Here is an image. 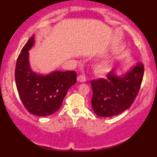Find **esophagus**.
<instances>
[{
    "label": "esophagus",
    "instance_id": "esophagus-1",
    "mask_svg": "<svg viewBox=\"0 0 157 157\" xmlns=\"http://www.w3.org/2000/svg\"><path fill=\"white\" fill-rule=\"evenodd\" d=\"M77 80L80 82H85L86 81V77L84 75H80V76L77 77Z\"/></svg>",
    "mask_w": 157,
    "mask_h": 157
}]
</instances>
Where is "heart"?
Here are the masks:
<instances>
[{
	"label": "heart",
	"instance_id": "1",
	"mask_svg": "<svg viewBox=\"0 0 157 157\" xmlns=\"http://www.w3.org/2000/svg\"><path fill=\"white\" fill-rule=\"evenodd\" d=\"M108 69L107 63H99L94 66V71L98 75L104 74Z\"/></svg>",
	"mask_w": 157,
	"mask_h": 157
}]
</instances>
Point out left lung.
Masks as SVG:
<instances>
[{"label": "left lung", "instance_id": "left-lung-1", "mask_svg": "<svg viewBox=\"0 0 157 157\" xmlns=\"http://www.w3.org/2000/svg\"><path fill=\"white\" fill-rule=\"evenodd\" d=\"M144 75L142 62L118 75L110 71L105 79L92 80L91 106L97 116L109 117L128 109L139 92Z\"/></svg>", "mask_w": 157, "mask_h": 157}]
</instances>
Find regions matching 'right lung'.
Here are the masks:
<instances>
[{"mask_svg": "<svg viewBox=\"0 0 157 157\" xmlns=\"http://www.w3.org/2000/svg\"><path fill=\"white\" fill-rule=\"evenodd\" d=\"M35 44V36H32L17 57L15 82L20 98L29 112L46 117L60 109L68 90L76 82L77 74L74 71H53L48 74L33 71L29 52Z\"/></svg>", "mask_w": 157, "mask_h": 157, "instance_id": "add662e5", "label": "right lung"}]
</instances>
